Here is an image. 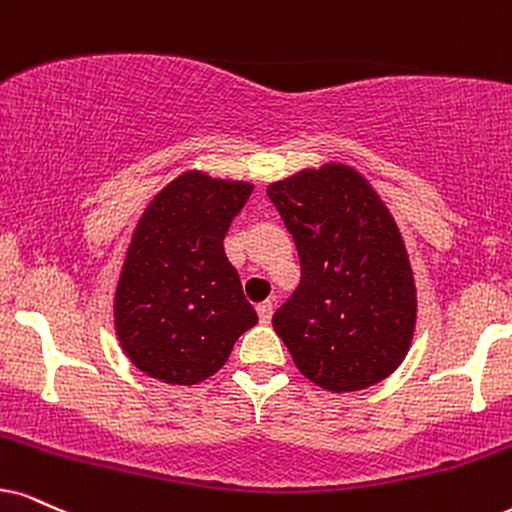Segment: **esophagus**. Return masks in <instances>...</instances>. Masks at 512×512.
Instances as JSON below:
<instances>
[{"label":"esophagus","instance_id":"34e87169","mask_svg":"<svg viewBox=\"0 0 512 512\" xmlns=\"http://www.w3.org/2000/svg\"><path fill=\"white\" fill-rule=\"evenodd\" d=\"M257 314H260L262 323H269L271 314H274V300H264V302L257 304Z\"/></svg>","mask_w":512,"mask_h":512}]
</instances>
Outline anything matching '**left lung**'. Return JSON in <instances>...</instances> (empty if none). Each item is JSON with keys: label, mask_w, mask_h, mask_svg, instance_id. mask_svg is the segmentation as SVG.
<instances>
[{"label": "left lung", "mask_w": 512, "mask_h": 512, "mask_svg": "<svg viewBox=\"0 0 512 512\" xmlns=\"http://www.w3.org/2000/svg\"><path fill=\"white\" fill-rule=\"evenodd\" d=\"M267 196L300 255L302 278L274 331L304 378L359 392L397 371L418 321V290L390 208L347 163L304 167Z\"/></svg>", "instance_id": "left-lung-1"}]
</instances>
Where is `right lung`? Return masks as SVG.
Wrapping results in <instances>:
<instances>
[{"label":"right lung","instance_id":"add662e5","mask_svg":"<svg viewBox=\"0 0 512 512\" xmlns=\"http://www.w3.org/2000/svg\"><path fill=\"white\" fill-rule=\"evenodd\" d=\"M252 181L184 170L139 217L113 295L125 357L160 383L198 385L257 323L224 236Z\"/></svg>","mask_w":512,"mask_h":512}]
</instances>
